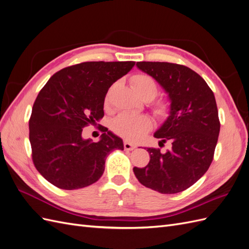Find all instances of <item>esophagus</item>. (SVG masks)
Masks as SVG:
<instances>
[{"instance_id": "1", "label": "esophagus", "mask_w": 249, "mask_h": 249, "mask_svg": "<svg viewBox=\"0 0 249 249\" xmlns=\"http://www.w3.org/2000/svg\"><path fill=\"white\" fill-rule=\"evenodd\" d=\"M124 149H126V150H133L136 146H135V145L133 144V143L124 140Z\"/></svg>"}]
</instances>
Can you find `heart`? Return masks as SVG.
<instances>
[{"label": "heart", "mask_w": 249, "mask_h": 249, "mask_svg": "<svg viewBox=\"0 0 249 249\" xmlns=\"http://www.w3.org/2000/svg\"><path fill=\"white\" fill-rule=\"evenodd\" d=\"M133 88L141 99L153 100L157 95L158 87L153 78L146 74H137L132 80ZM109 97H106L108 102ZM154 112L157 116H165L169 112V104L165 101L154 105ZM153 122L146 115H135L131 113H122L112 123V129L119 136L130 141H139L150 131Z\"/></svg>", "instance_id": "b5f03b06"}]
</instances>
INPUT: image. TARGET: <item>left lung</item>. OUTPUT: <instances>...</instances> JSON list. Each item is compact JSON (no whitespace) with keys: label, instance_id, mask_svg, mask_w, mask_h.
I'll return each instance as SVG.
<instances>
[{"label":"left lung","instance_id":"obj_1","mask_svg":"<svg viewBox=\"0 0 249 249\" xmlns=\"http://www.w3.org/2000/svg\"><path fill=\"white\" fill-rule=\"evenodd\" d=\"M168 94L169 116L156 131L159 145L148 147L145 167H134L139 182L163 194L182 192L205 175L213 161L220 123L215 96L206 81L185 65L168 62H137Z\"/></svg>","mask_w":249,"mask_h":249}]
</instances>
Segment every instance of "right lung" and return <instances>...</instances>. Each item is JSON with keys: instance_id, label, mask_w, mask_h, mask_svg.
Masks as SVG:
<instances>
[{"instance_id": "obj_1", "label": "right lung", "mask_w": 249, "mask_h": 249, "mask_svg": "<svg viewBox=\"0 0 249 249\" xmlns=\"http://www.w3.org/2000/svg\"><path fill=\"white\" fill-rule=\"evenodd\" d=\"M134 61L83 62L59 71L37 95L29 120L32 159L54 186L74 190L95 183L105 161L123 139L104 127L100 141L82 137L83 127L104 116L105 97L113 83L129 72Z\"/></svg>"}]
</instances>
